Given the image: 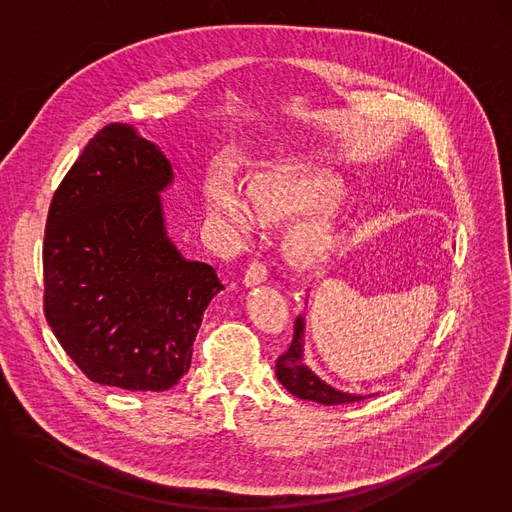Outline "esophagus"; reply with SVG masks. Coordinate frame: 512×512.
I'll list each match as a JSON object with an SVG mask.
<instances>
[{
	"mask_svg": "<svg viewBox=\"0 0 512 512\" xmlns=\"http://www.w3.org/2000/svg\"><path fill=\"white\" fill-rule=\"evenodd\" d=\"M267 278H269L267 265H265L263 261H253V263L247 267V271H245L243 282H245L247 286H257V284L265 282Z\"/></svg>",
	"mask_w": 512,
	"mask_h": 512,
	"instance_id": "obj_1",
	"label": "esophagus"
}]
</instances>
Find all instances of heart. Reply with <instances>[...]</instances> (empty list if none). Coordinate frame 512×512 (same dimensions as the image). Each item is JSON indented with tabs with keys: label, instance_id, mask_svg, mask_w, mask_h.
<instances>
[{
	"label": "heart",
	"instance_id": "obj_1",
	"mask_svg": "<svg viewBox=\"0 0 512 512\" xmlns=\"http://www.w3.org/2000/svg\"><path fill=\"white\" fill-rule=\"evenodd\" d=\"M329 181L325 179H292V177H265L249 187V204L234 191L216 187L208 195L210 214L237 237L249 236L255 228V215L263 222H273L304 210L314 208L329 195ZM335 241V228L329 222H315L304 226L294 237V249L304 259L314 263L325 257Z\"/></svg>",
	"mask_w": 512,
	"mask_h": 512
}]
</instances>
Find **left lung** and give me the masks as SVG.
<instances>
[{
	"label": "left lung",
	"instance_id": "left-lung-1",
	"mask_svg": "<svg viewBox=\"0 0 512 512\" xmlns=\"http://www.w3.org/2000/svg\"><path fill=\"white\" fill-rule=\"evenodd\" d=\"M304 353V317L300 315L294 323V339L288 351L276 358V378L278 382L296 397L310 399L323 405H345L366 399L368 395H354L339 392L319 380L314 372L302 362Z\"/></svg>",
	"mask_w": 512,
	"mask_h": 512
}]
</instances>
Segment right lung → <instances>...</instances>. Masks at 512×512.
I'll list each match as a JSON object with an SVG mask.
<instances>
[{
  "instance_id": "add662e5",
  "label": "right lung",
  "mask_w": 512,
  "mask_h": 512,
  "mask_svg": "<svg viewBox=\"0 0 512 512\" xmlns=\"http://www.w3.org/2000/svg\"><path fill=\"white\" fill-rule=\"evenodd\" d=\"M171 165L132 124L103 126L48 208L44 315L93 382L165 392L191 368L202 314L224 288L165 236L159 191Z\"/></svg>"
}]
</instances>
